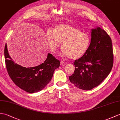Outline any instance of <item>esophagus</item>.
<instances>
[{
  "instance_id": "esophagus-1",
  "label": "esophagus",
  "mask_w": 120,
  "mask_h": 120,
  "mask_svg": "<svg viewBox=\"0 0 120 120\" xmlns=\"http://www.w3.org/2000/svg\"><path fill=\"white\" fill-rule=\"evenodd\" d=\"M60 64L62 65V66H64L66 64V62H63V61H61L60 62Z\"/></svg>"
}]
</instances>
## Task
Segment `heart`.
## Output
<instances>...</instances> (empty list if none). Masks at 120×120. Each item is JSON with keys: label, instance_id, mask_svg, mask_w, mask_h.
Wrapping results in <instances>:
<instances>
[{"label": "heart", "instance_id": "1", "mask_svg": "<svg viewBox=\"0 0 120 120\" xmlns=\"http://www.w3.org/2000/svg\"><path fill=\"white\" fill-rule=\"evenodd\" d=\"M46 38L50 50L55 52L61 46L62 54L72 60H77L85 54L90 44L89 35L68 24H59L53 30H48Z\"/></svg>", "mask_w": 120, "mask_h": 120}]
</instances>
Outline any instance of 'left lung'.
Returning a JSON list of instances; mask_svg holds the SVG:
<instances>
[{"label": "left lung", "instance_id": "obj_1", "mask_svg": "<svg viewBox=\"0 0 120 120\" xmlns=\"http://www.w3.org/2000/svg\"><path fill=\"white\" fill-rule=\"evenodd\" d=\"M73 63L75 71L69 79L76 87L90 90L100 85L110 73L113 64L112 44L107 33L100 27L92 29L88 50Z\"/></svg>", "mask_w": 120, "mask_h": 120}]
</instances>
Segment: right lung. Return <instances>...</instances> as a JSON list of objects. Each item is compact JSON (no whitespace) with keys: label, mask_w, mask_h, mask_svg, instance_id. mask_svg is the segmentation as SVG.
<instances>
[{"label":"right lung","mask_w":120,"mask_h":120,"mask_svg":"<svg viewBox=\"0 0 120 120\" xmlns=\"http://www.w3.org/2000/svg\"><path fill=\"white\" fill-rule=\"evenodd\" d=\"M4 58L8 74L13 82L22 90L30 93L38 92L44 89L52 80L53 74L60 66V61L48 53L45 61L37 67L26 68L13 61L4 47Z\"/></svg>","instance_id":"1"}]
</instances>
